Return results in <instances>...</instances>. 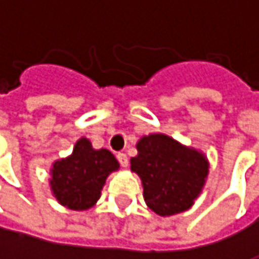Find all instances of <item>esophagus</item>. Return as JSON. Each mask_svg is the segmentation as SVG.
Segmentation results:
<instances>
[{"instance_id": "obj_1", "label": "esophagus", "mask_w": 259, "mask_h": 259, "mask_svg": "<svg viewBox=\"0 0 259 259\" xmlns=\"http://www.w3.org/2000/svg\"><path fill=\"white\" fill-rule=\"evenodd\" d=\"M116 158H118V161H119V164H121L122 167H127V166H128V158H127L125 154L119 152V154L116 155Z\"/></svg>"}]
</instances>
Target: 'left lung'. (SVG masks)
<instances>
[{"label": "left lung", "mask_w": 259, "mask_h": 259, "mask_svg": "<svg viewBox=\"0 0 259 259\" xmlns=\"http://www.w3.org/2000/svg\"><path fill=\"white\" fill-rule=\"evenodd\" d=\"M137 149L131 169L141 179L147 206L160 216L188 210L202 193L208 176L205 155L163 134L143 137Z\"/></svg>", "instance_id": "8db88e82"}]
</instances>
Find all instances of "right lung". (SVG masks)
<instances>
[{
  "mask_svg": "<svg viewBox=\"0 0 259 259\" xmlns=\"http://www.w3.org/2000/svg\"><path fill=\"white\" fill-rule=\"evenodd\" d=\"M119 163L107 149H93L87 138L77 140L73 154L57 160L51 167V191L60 205L83 211L101 197V190Z\"/></svg>",
  "mask_w": 259,
  "mask_h": 259,
  "instance_id": "obj_1",
  "label": "right lung"
}]
</instances>
